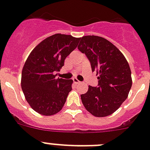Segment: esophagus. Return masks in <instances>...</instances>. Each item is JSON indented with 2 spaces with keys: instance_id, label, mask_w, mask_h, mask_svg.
<instances>
[{
  "instance_id": "34e87169",
  "label": "esophagus",
  "mask_w": 150,
  "mask_h": 150,
  "mask_svg": "<svg viewBox=\"0 0 150 150\" xmlns=\"http://www.w3.org/2000/svg\"><path fill=\"white\" fill-rule=\"evenodd\" d=\"M73 81H74V83H75V84H79V83H81V81H79L77 79H73Z\"/></svg>"
}]
</instances>
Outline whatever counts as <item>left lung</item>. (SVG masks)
<instances>
[{
	"label": "left lung",
	"mask_w": 150,
	"mask_h": 150,
	"mask_svg": "<svg viewBox=\"0 0 150 150\" xmlns=\"http://www.w3.org/2000/svg\"><path fill=\"white\" fill-rule=\"evenodd\" d=\"M78 49L90 61L92 71L98 74V87L88 86L81 94L83 105L98 117L112 114L127 98L132 86L131 71L121 52L108 40L98 36L79 39Z\"/></svg>",
	"instance_id": "left-lung-1"
}]
</instances>
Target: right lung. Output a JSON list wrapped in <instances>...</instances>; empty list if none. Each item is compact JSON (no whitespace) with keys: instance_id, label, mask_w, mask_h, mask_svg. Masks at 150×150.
<instances>
[{"instance_id":"add662e5","label":"right lung","mask_w":150,"mask_h":150,"mask_svg":"<svg viewBox=\"0 0 150 150\" xmlns=\"http://www.w3.org/2000/svg\"><path fill=\"white\" fill-rule=\"evenodd\" d=\"M79 41L71 35L57 33L42 40L29 55L22 70L21 88L26 101L39 114L54 115L63 108L73 81L56 79L54 72L63 66Z\"/></svg>"}]
</instances>
